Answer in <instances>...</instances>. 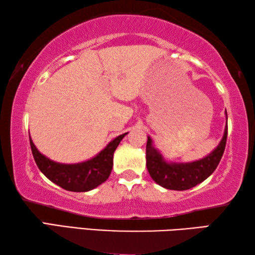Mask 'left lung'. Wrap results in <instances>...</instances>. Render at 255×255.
I'll return each instance as SVG.
<instances>
[{"label": "left lung", "instance_id": "1", "mask_svg": "<svg viewBox=\"0 0 255 255\" xmlns=\"http://www.w3.org/2000/svg\"><path fill=\"white\" fill-rule=\"evenodd\" d=\"M226 139L227 124L221 143L210 154L198 161L176 163L165 161L158 149L154 147L152 138L148 136L146 144V166L150 178L161 187L170 190L182 191L196 187L213 174L216 167L218 166L225 150Z\"/></svg>", "mask_w": 255, "mask_h": 255}]
</instances>
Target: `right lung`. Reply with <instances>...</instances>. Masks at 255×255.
<instances>
[{"instance_id": "right-lung-1", "label": "right lung", "mask_w": 255, "mask_h": 255, "mask_svg": "<svg viewBox=\"0 0 255 255\" xmlns=\"http://www.w3.org/2000/svg\"><path fill=\"white\" fill-rule=\"evenodd\" d=\"M126 135L125 132L116 137L94 157L74 164L58 163L45 156L34 146L30 135L29 138L34 161L47 179L68 191L86 192L109 178L114 165V153Z\"/></svg>"}]
</instances>
